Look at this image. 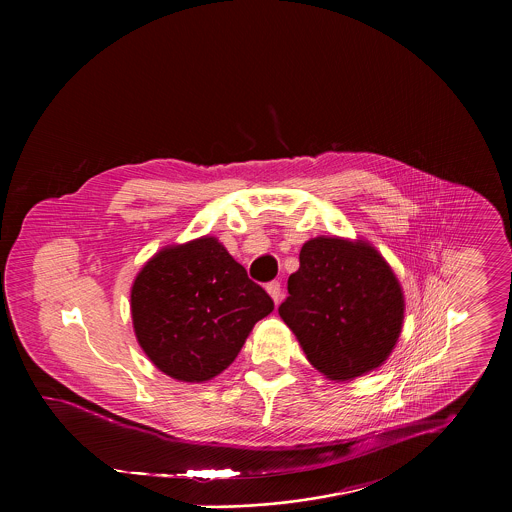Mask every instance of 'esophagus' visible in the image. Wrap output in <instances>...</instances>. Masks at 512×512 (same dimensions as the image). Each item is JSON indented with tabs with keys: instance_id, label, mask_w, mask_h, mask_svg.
<instances>
[{
	"instance_id": "esophagus-1",
	"label": "esophagus",
	"mask_w": 512,
	"mask_h": 512,
	"mask_svg": "<svg viewBox=\"0 0 512 512\" xmlns=\"http://www.w3.org/2000/svg\"><path fill=\"white\" fill-rule=\"evenodd\" d=\"M266 292L270 293V297L278 303L280 297H282V286H280V282H270V284H266Z\"/></svg>"
}]
</instances>
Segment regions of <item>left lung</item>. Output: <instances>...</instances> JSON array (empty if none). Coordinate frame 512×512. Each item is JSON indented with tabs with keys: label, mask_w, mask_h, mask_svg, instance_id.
I'll return each mask as SVG.
<instances>
[{
	"label": "left lung",
	"mask_w": 512,
	"mask_h": 512,
	"mask_svg": "<svg viewBox=\"0 0 512 512\" xmlns=\"http://www.w3.org/2000/svg\"><path fill=\"white\" fill-rule=\"evenodd\" d=\"M288 293L280 317L307 361L329 380H353L390 357L404 323V293L365 240H307Z\"/></svg>",
	"instance_id": "1"
}]
</instances>
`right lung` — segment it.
<instances>
[{"label": "right lung", "mask_w": 512, "mask_h": 512, "mask_svg": "<svg viewBox=\"0 0 512 512\" xmlns=\"http://www.w3.org/2000/svg\"><path fill=\"white\" fill-rule=\"evenodd\" d=\"M132 321L147 359L181 382L215 378L274 301L215 236L159 250L132 286Z\"/></svg>", "instance_id": "add662e5"}]
</instances>
